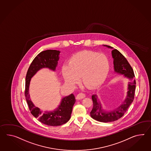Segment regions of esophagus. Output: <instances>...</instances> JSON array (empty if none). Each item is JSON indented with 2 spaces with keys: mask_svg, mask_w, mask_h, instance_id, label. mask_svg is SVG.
Returning a JSON list of instances; mask_svg holds the SVG:
<instances>
[{
  "mask_svg": "<svg viewBox=\"0 0 151 151\" xmlns=\"http://www.w3.org/2000/svg\"><path fill=\"white\" fill-rule=\"evenodd\" d=\"M85 96H86V95H85V93H80L76 96V98H77V99L78 100L82 99L85 98Z\"/></svg>",
  "mask_w": 151,
  "mask_h": 151,
  "instance_id": "1",
  "label": "esophagus"
}]
</instances>
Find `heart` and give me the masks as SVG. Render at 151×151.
I'll return each instance as SVG.
<instances>
[{"label": "heart", "mask_w": 151, "mask_h": 151, "mask_svg": "<svg viewBox=\"0 0 151 151\" xmlns=\"http://www.w3.org/2000/svg\"><path fill=\"white\" fill-rule=\"evenodd\" d=\"M110 69L107 55L92 51H82L73 55L62 66V75L68 85L74 86L81 81L85 86L94 88L106 80Z\"/></svg>", "instance_id": "b5f03b06"}]
</instances>
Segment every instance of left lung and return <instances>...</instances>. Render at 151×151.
Instances as JSON below:
<instances>
[{"label":"left lung","mask_w":151,"mask_h":151,"mask_svg":"<svg viewBox=\"0 0 151 151\" xmlns=\"http://www.w3.org/2000/svg\"><path fill=\"white\" fill-rule=\"evenodd\" d=\"M104 46L108 48H112L110 46ZM112 56L114 58V71L118 74L123 75L125 77L129 78V82L128 85L127 96L125 100L120 106L114 110L107 111L104 110L102 109L101 103L97 100V96L96 94L92 96L93 107L90 112L91 116L96 121L105 123L117 121L124 115L134 99L136 87L134 71L124 56L116 49L112 51Z\"/></svg>","instance_id":"1"}]
</instances>
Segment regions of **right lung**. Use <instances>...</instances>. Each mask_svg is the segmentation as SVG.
Here are the masks:
<instances>
[{"instance_id": "1", "label": "right lung", "mask_w": 151, "mask_h": 151, "mask_svg": "<svg viewBox=\"0 0 151 151\" xmlns=\"http://www.w3.org/2000/svg\"><path fill=\"white\" fill-rule=\"evenodd\" d=\"M60 51L48 50L37 55L30 65L26 77L25 96L31 114L42 123L50 126H58L66 123L71 117L73 107L76 101L73 94L63 98L60 104L53 111H43L35 106L29 94L30 82L32 77L42 68H48L55 71L59 60Z\"/></svg>"}]
</instances>
